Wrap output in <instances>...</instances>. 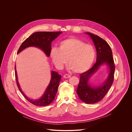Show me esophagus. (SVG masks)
<instances>
[{"label":"esophagus","instance_id":"1","mask_svg":"<svg viewBox=\"0 0 132 132\" xmlns=\"http://www.w3.org/2000/svg\"><path fill=\"white\" fill-rule=\"evenodd\" d=\"M64 78H69L70 77V75H68V74H65L64 75Z\"/></svg>","mask_w":132,"mask_h":132}]
</instances>
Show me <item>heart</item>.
<instances>
[{"instance_id": "1", "label": "heart", "mask_w": 132, "mask_h": 132, "mask_svg": "<svg viewBox=\"0 0 132 132\" xmlns=\"http://www.w3.org/2000/svg\"><path fill=\"white\" fill-rule=\"evenodd\" d=\"M95 56L96 52L92 45L75 37L63 40L59 48L53 47L50 52L51 58L57 68L62 69L67 60L69 69L75 73L87 70L95 60Z\"/></svg>"}]
</instances>
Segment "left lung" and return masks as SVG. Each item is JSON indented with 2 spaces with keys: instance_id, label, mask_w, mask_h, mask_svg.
I'll return each mask as SVG.
<instances>
[{
  "instance_id": "left-lung-1",
  "label": "left lung",
  "mask_w": 132,
  "mask_h": 132,
  "mask_svg": "<svg viewBox=\"0 0 132 132\" xmlns=\"http://www.w3.org/2000/svg\"><path fill=\"white\" fill-rule=\"evenodd\" d=\"M88 34L95 44L97 51V61L92 67L80 74V81L77 89L79 99L88 104L95 103L101 101L106 95L114 80L115 65L111 48L108 43L98 35L89 32ZM105 64L108 68V76L104 82L98 86L90 84L91 77L102 65Z\"/></svg>"
}]
</instances>
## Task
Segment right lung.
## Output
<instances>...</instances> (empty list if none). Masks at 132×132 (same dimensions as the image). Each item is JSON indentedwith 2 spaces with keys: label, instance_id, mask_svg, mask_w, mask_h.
<instances>
[{
  "label": "right lung",
  "instance_id": "right-lung-1",
  "mask_svg": "<svg viewBox=\"0 0 132 132\" xmlns=\"http://www.w3.org/2000/svg\"><path fill=\"white\" fill-rule=\"evenodd\" d=\"M62 32H36L31 35L21 45L18 51V54L29 47H36L41 49L49 57L51 50V43L58 37ZM15 75L18 87L23 96L30 102L36 106H46L52 103L55 99L61 79V76L55 71H51V79L49 85L45 89L43 96L38 99L33 100L27 97L22 91L18 80L16 67Z\"/></svg>",
  "mask_w": 132,
  "mask_h": 132
}]
</instances>
